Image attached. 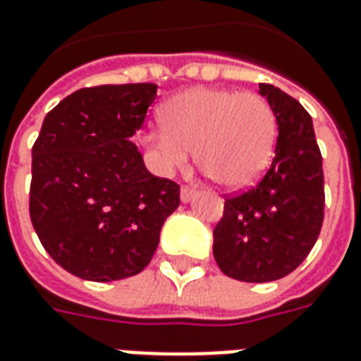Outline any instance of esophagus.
<instances>
[{"instance_id":"esophagus-1","label":"esophagus","mask_w":361,"mask_h":361,"mask_svg":"<svg viewBox=\"0 0 361 361\" xmlns=\"http://www.w3.org/2000/svg\"><path fill=\"white\" fill-rule=\"evenodd\" d=\"M192 197H195V189H191V187H181L180 199H181V202H183V204L191 202Z\"/></svg>"}]
</instances>
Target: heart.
<instances>
[{
	"instance_id": "obj_1",
	"label": "heart",
	"mask_w": 361,
	"mask_h": 361,
	"mask_svg": "<svg viewBox=\"0 0 361 361\" xmlns=\"http://www.w3.org/2000/svg\"><path fill=\"white\" fill-rule=\"evenodd\" d=\"M164 126L144 134L155 169L164 176L185 169L191 149L200 169L219 185L244 189L272 159L276 117L255 92L191 89L172 96L161 109Z\"/></svg>"
}]
</instances>
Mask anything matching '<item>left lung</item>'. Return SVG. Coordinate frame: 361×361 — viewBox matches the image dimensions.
I'll list each match as a JSON object with an SVG mask.
<instances>
[{"instance_id": "8db88e82", "label": "left lung", "mask_w": 361, "mask_h": 361, "mask_svg": "<svg viewBox=\"0 0 361 361\" xmlns=\"http://www.w3.org/2000/svg\"><path fill=\"white\" fill-rule=\"evenodd\" d=\"M279 140L263 180L225 200L214 229V257L240 282H272L295 271L314 246L324 221V170L307 109L284 90L261 82Z\"/></svg>"}]
</instances>
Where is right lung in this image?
<instances>
[{"mask_svg":"<svg viewBox=\"0 0 361 361\" xmlns=\"http://www.w3.org/2000/svg\"><path fill=\"white\" fill-rule=\"evenodd\" d=\"M157 85L81 89L49 111L32 149L30 216L47 254L90 282L130 279L149 265L180 185L155 178L130 137Z\"/></svg>","mask_w":361,"mask_h":361,"instance_id":"add662e5","label":"right lung"}]
</instances>
